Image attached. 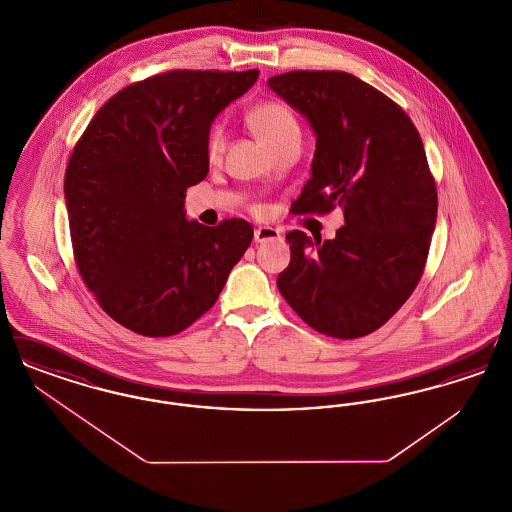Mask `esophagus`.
I'll return each instance as SVG.
<instances>
[{"label": "esophagus", "mask_w": 512, "mask_h": 512, "mask_svg": "<svg viewBox=\"0 0 512 512\" xmlns=\"http://www.w3.org/2000/svg\"><path fill=\"white\" fill-rule=\"evenodd\" d=\"M278 238H280V230H278V228H272V226H259V228L255 230V234H253V240H255L257 244H265V242L278 240Z\"/></svg>", "instance_id": "obj_1"}]
</instances>
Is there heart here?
Here are the masks:
<instances>
[{
	"mask_svg": "<svg viewBox=\"0 0 512 512\" xmlns=\"http://www.w3.org/2000/svg\"><path fill=\"white\" fill-rule=\"evenodd\" d=\"M245 121L249 128L255 132V136L265 144V146L274 151L278 147L299 142V124L295 121L292 111L278 103V101H265L255 105ZM226 146V134L220 124H215L207 136V157L211 161H217Z\"/></svg>",
	"mask_w": 512,
	"mask_h": 512,
	"instance_id": "1",
	"label": "heart"
}]
</instances>
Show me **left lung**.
Here are the masks:
<instances>
[{
	"label": "left lung",
	"mask_w": 512,
	"mask_h": 512,
	"mask_svg": "<svg viewBox=\"0 0 512 512\" xmlns=\"http://www.w3.org/2000/svg\"><path fill=\"white\" fill-rule=\"evenodd\" d=\"M270 90L317 138L311 178L293 213L343 209L334 240L288 232L290 265L276 286L320 334L353 340L386 324L413 293L438 215L436 184L407 113L341 71H293Z\"/></svg>",
	"instance_id": "left-lung-1"
}]
</instances>
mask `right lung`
<instances>
[{"label": "right lung", "instance_id": "1", "mask_svg": "<svg viewBox=\"0 0 512 512\" xmlns=\"http://www.w3.org/2000/svg\"><path fill=\"white\" fill-rule=\"evenodd\" d=\"M259 71H171L109 99L74 147L65 201L74 259L101 309L149 338L205 315L253 240L242 219L188 220L186 190L209 172L207 136Z\"/></svg>", "mask_w": 512, "mask_h": 512}]
</instances>
